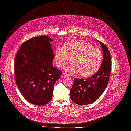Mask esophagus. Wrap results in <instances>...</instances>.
Wrapping results in <instances>:
<instances>
[{
    "label": "esophagus",
    "instance_id": "esophagus-1",
    "mask_svg": "<svg viewBox=\"0 0 131 131\" xmlns=\"http://www.w3.org/2000/svg\"><path fill=\"white\" fill-rule=\"evenodd\" d=\"M68 74L67 73H66L64 72V73H63V74H62V75H61V77H62V78H64V77H66V76H68Z\"/></svg>",
    "mask_w": 131,
    "mask_h": 131
}]
</instances>
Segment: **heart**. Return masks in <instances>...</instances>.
Wrapping results in <instances>:
<instances>
[{
    "label": "heart",
    "mask_w": 131,
    "mask_h": 131,
    "mask_svg": "<svg viewBox=\"0 0 131 131\" xmlns=\"http://www.w3.org/2000/svg\"><path fill=\"white\" fill-rule=\"evenodd\" d=\"M57 66L63 68L70 62L66 70L71 73L79 72L82 77H90L96 73L102 63L103 56L98 49L89 42L80 39H69L63 47H57L54 50Z\"/></svg>",
    "instance_id": "1"
}]
</instances>
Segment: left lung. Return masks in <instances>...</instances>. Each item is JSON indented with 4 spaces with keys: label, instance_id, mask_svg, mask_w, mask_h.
<instances>
[{
    "label": "left lung",
    "instance_id": "8db88e82",
    "mask_svg": "<svg viewBox=\"0 0 131 131\" xmlns=\"http://www.w3.org/2000/svg\"><path fill=\"white\" fill-rule=\"evenodd\" d=\"M97 41L102 47L103 54L100 69L89 79L75 78L70 91V99L78 105H87L96 101L104 92L108 82L111 67L110 52L104 43Z\"/></svg>",
    "mask_w": 131,
    "mask_h": 131
}]
</instances>
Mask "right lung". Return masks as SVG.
<instances>
[{"mask_svg":"<svg viewBox=\"0 0 131 131\" xmlns=\"http://www.w3.org/2000/svg\"><path fill=\"white\" fill-rule=\"evenodd\" d=\"M50 37L43 35L24 42L14 62L18 88L24 98L36 105H43L52 98L54 86L62 72L54 67V58Z\"/></svg>","mask_w":131,"mask_h":131,"instance_id":"obj_1","label":"right lung"}]
</instances>
